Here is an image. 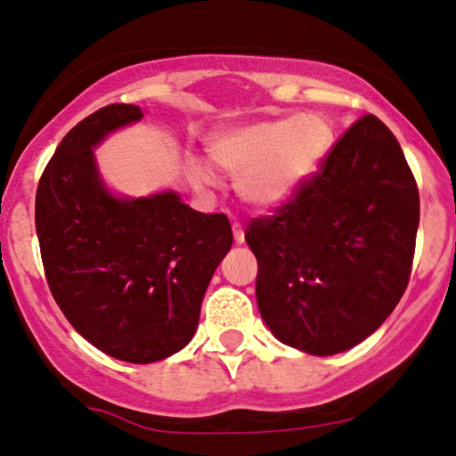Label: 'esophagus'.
<instances>
[{"label": "esophagus", "mask_w": 456, "mask_h": 456, "mask_svg": "<svg viewBox=\"0 0 456 456\" xmlns=\"http://www.w3.org/2000/svg\"><path fill=\"white\" fill-rule=\"evenodd\" d=\"M232 229H233V240H235V244H244V229H242V224L233 223Z\"/></svg>", "instance_id": "1"}]
</instances>
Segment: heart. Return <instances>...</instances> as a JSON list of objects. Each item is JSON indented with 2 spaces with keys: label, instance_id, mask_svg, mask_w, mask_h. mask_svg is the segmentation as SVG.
<instances>
[{
  "label": "heart",
  "instance_id": "b5f03b06",
  "mask_svg": "<svg viewBox=\"0 0 456 456\" xmlns=\"http://www.w3.org/2000/svg\"><path fill=\"white\" fill-rule=\"evenodd\" d=\"M332 148V128L322 115L264 119L224 128L208 141L212 165L235 177V191L246 206L270 210L282 206L306 184ZM197 188L216 184L203 162H191Z\"/></svg>",
  "mask_w": 456,
  "mask_h": 456
}]
</instances>
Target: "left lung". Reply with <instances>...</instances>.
<instances>
[{"mask_svg": "<svg viewBox=\"0 0 456 456\" xmlns=\"http://www.w3.org/2000/svg\"><path fill=\"white\" fill-rule=\"evenodd\" d=\"M418 221L420 197L399 141L364 115L274 216L246 229L265 326L313 355L362 343L410 282Z\"/></svg>", "mask_w": 456, "mask_h": 456, "instance_id": "obj_1", "label": "left lung"}]
</instances>
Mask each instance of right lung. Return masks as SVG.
I'll return each mask as SVG.
<instances>
[{
    "label": "right lung",
    "mask_w": 456,
    "mask_h": 456,
    "mask_svg": "<svg viewBox=\"0 0 456 456\" xmlns=\"http://www.w3.org/2000/svg\"><path fill=\"white\" fill-rule=\"evenodd\" d=\"M141 118L137 104H109L61 139L36 192V233L72 328L111 358L148 364L195 337L233 233L224 214L192 210L174 191L133 199L104 186L94 148Z\"/></svg>",
    "instance_id": "1"
}]
</instances>
